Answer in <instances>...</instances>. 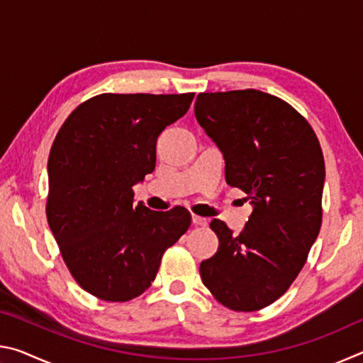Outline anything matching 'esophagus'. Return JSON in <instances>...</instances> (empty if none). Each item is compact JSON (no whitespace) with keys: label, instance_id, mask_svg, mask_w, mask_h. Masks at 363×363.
Segmentation results:
<instances>
[{"label":"esophagus","instance_id":"obj_1","mask_svg":"<svg viewBox=\"0 0 363 363\" xmlns=\"http://www.w3.org/2000/svg\"><path fill=\"white\" fill-rule=\"evenodd\" d=\"M192 223H194V225L205 227V225H208V219L201 218V216H196V214H194V216H192Z\"/></svg>","mask_w":363,"mask_h":363}]
</instances>
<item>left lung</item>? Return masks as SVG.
Here are the masks:
<instances>
[{
  "label": "left lung",
  "mask_w": 363,
  "mask_h": 363,
  "mask_svg": "<svg viewBox=\"0 0 363 363\" xmlns=\"http://www.w3.org/2000/svg\"><path fill=\"white\" fill-rule=\"evenodd\" d=\"M195 116L223 152L227 184L253 205L240 235L211 220L219 248L200 264L201 281L232 311L262 309L290 288L320 230V144L290 104L257 89L200 93Z\"/></svg>",
  "instance_id": "left-lung-1"
}]
</instances>
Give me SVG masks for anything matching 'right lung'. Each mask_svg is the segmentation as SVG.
Segmentation results:
<instances>
[{
    "instance_id": "1",
    "label": "right lung",
    "mask_w": 363,
    "mask_h": 363,
    "mask_svg": "<svg viewBox=\"0 0 363 363\" xmlns=\"http://www.w3.org/2000/svg\"><path fill=\"white\" fill-rule=\"evenodd\" d=\"M194 96H96L54 139L48 223L73 279L96 298L125 303L143 294L189 229L186 208L136 206L133 187L155 169L160 133L187 113Z\"/></svg>"
}]
</instances>
